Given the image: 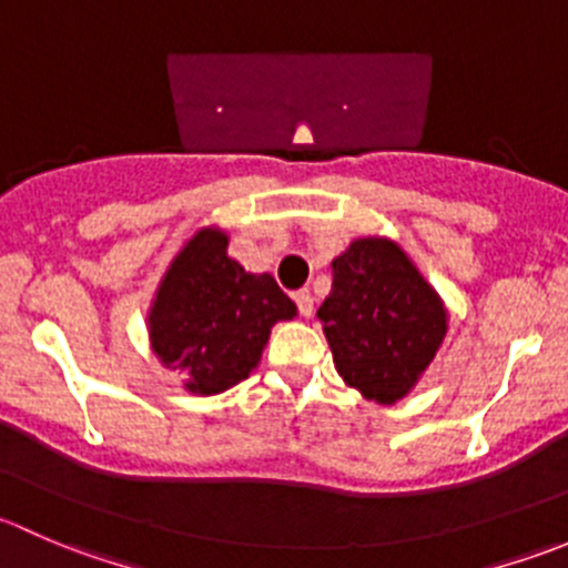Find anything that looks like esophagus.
Here are the masks:
<instances>
[{
	"instance_id": "1",
	"label": "esophagus",
	"mask_w": 568,
	"mask_h": 568,
	"mask_svg": "<svg viewBox=\"0 0 568 568\" xmlns=\"http://www.w3.org/2000/svg\"><path fill=\"white\" fill-rule=\"evenodd\" d=\"M294 300H296V305H300V313H302V316L311 318V316H313V294H311V291H307V288L296 291Z\"/></svg>"
}]
</instances>
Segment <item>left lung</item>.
Masks as SVG:
<instances>
[{"label": "left lung", "mask_w": 568, "mask_h": 568, "mask_svg": "<svg viewBox=\"0 0 568 568\" xmlns=\"http://www.w3.org/2000/svg\"><path fill=\"white\" fill-rule=\"evenodd\" d=\"M316 316L343 382L382 406L420 385L448 335L443 296L387 236L354 239L332 261Z\"/></svg>", "instance_id": "1"}]
</instances>
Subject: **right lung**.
<instances>
[{
  "instance_id": "add662e5",
  "label": "right lung",
  "mask_w": 568,
  "mask_h": 568,
  "mask_svg": "<svg viewBox=\"0 0 568 568\" xmlns=\"http://www.w3.org/2000/svg\"><path fill=\"white\" fill-rule=\"evenodd\" d=\"M227 231L200 227L170 261L151 307L148 337L183 390L220 395L261 363L272 326L296 318V305L268 272H247L227 255Z\"/></svg>"
}]
</instances>
